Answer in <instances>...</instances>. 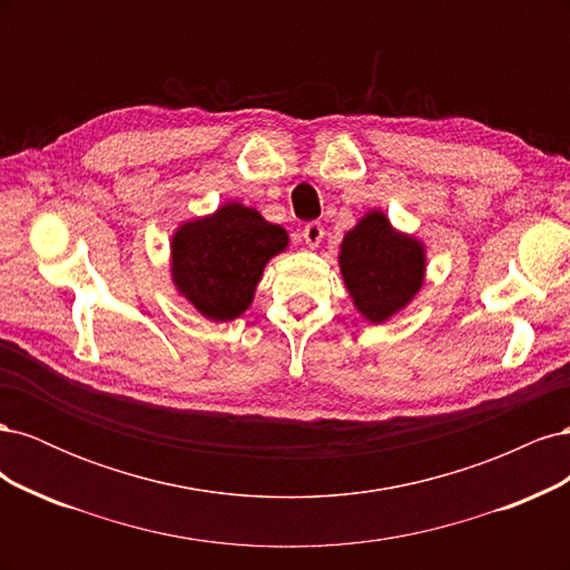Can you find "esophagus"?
I'll list each match as a JSON object with an SVG mask.
<instances>
[{"mask_svg": "<svg viewBox=\"0 0 570 570\" xmlns=\"http://www.w3.org/2000/svg\"><path fill=\"white\" fill-rule=\"evenodd\" d=\"M323 235H325V230H323L321 223H316V220L314 223H306L304 230H302V237H304V243H306L308 249H316L321 245Z\"/></svg>", "mask_w": 570, "mask_h": 570, "instance_id": "1", "label": "esophagus"}]
</instances>
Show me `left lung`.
Listing matches in <instances>:
<instances>
[{"instance_id":"obj_1","label":"left lung","mask_w":570,"mask_h":570,"mask_svg":"<svg viewBox=\"0 0 570 570\" xmlns=\"http://www.w3.org/2000/svg\"><path fill=\"white\" fill-rule=\"evenodd\" d=\"M337 262L354 306L371 323L402 312L425 278L423 243L394 230L383 212H368L344 235Z\"/></svg>"}]
</instances>
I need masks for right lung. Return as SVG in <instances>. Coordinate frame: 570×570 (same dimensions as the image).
<instances>
[{
    "label": "right lung",
    "instance_id": "obj_1",
    "mask_svg": "<svg viewBox=\"0 0 570 570\" xmlns=\"http://www.w3.org/2000/svg\"><path fill=\"white\" fill-rule=\"evenodd\" d=\"M285 228L256 209L228 202L212 216L187 220L170 243V275L202 316L223 323L245 314L264 268L287 247Z\"/></svg>",
    "mask_w": 570,
    "mask_h": 570
}]
</instances>
